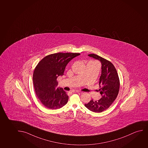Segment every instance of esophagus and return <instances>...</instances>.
I'll return each instance as SVG.
<instances>
[{
    "label": "esophagus",
    "instance_id": "1",
    "mask_svg": "<svg viewBox=\"0 0 148 148\" xmlns=\"http://www.w3.org/2000/svg\"><path fill=\"white\" fill-rule=\"evenodd\" d=\"M71 92V93H79V92H81V91H78V90H73V91H72Z\"/></svg>",
    "mask_w": 148,
    "mask_h": 148
}]
</instances>
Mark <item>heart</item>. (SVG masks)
Instances as JSON below:
<instances>
[{"instance_id":"obj_1","label":"heart","mask_w":148,"mask_h":148,"mask_svg":"<svg viewBox=\"0 0 148 148\" xmlns=\"http://www.w3.org/2000/svg\"><path fill=\"white\" fill-rule=\"evenodd\" d=\"M91 62H92L95 63L94 62H93V61H91Z\"/></svg>"}]
</instances>
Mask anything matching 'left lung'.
Wrapping results in <instances>:
<instances>
[{"label":"left lung","mask_w":148,"mask_h":148,"mask_svg":"<svg viewBox=\"0 0 148 148\" xmlns=\"http://www.w3.org/2000/svg\"><path fill=\"white\" fill-rule=\"evenodd\" d=\"M88 56L98 60L101 64L99 82V91L101 98L97 101L90 100L85 106L93 112H102L110 106L117 97L120 88L119 77L114 65L109 61L94 54Z\"/></svg>","instance_id":"8db88e82"}]
</instances>
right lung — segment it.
Wrapping results in <instances>:
<instances>
[{
	"mask_svg": "<svg viewBox=\"0 0 148 148\" xmlns=\"http://www.w3.org/2000/svg\"><path fill=\"white\" fill-rule=\"evenodd\" d=\"M79 53H58L44 57L34 71L33 82L36 94L44 106L52 110L66 104L69 97L62 88L57 87V78L64 75L67 64Z\"/></svg>",
	"mask_w": 148,
	"mask_h": 148,
	"instance_id": "add662e5",
	"label": "right lung"
}]
</instances>
